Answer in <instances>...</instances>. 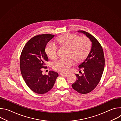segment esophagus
I'll list each match as a JSON object with an SVG mask.
<instances>
[{
	"instance_id": "1",
	"label": "esophagus",
	"mask_w": 121,
	"mask_h": 121,
	"mask_svg": "<svg viewBox=\"0 0 121 121\" xmlns=\"http://www.w3.org/2000/svg\"><path fill=\"white\" fill-rule=\"evenodd\" d=\"M60 75L61 76H63L64 77H67L68 75L67 74H65V73H61Z\"/></svg>"
}]
</instances>
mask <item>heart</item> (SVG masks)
<instances>
[{"label":"heart","mask_w":121,"mask_h":121,"mask_svg":"<svg viewBox=\"0 0 121 121\" xmlns=\"http://www.w3.org/2000/svg\"><path fill=\"white\" fill-rule=\"evenodd\" d=\"M58 42L62 45L68 47L66 57L59 59L53 64L55 70L67 72L75 64V59L79 62L84 60L88 55L91 49V42L86 37H79L74 34L68 33L57 38ZM57 46L53 43H49L46 47V53L51 59L57 57Z\"/></svg>","instance_id":"heart-1"}]
</instances>
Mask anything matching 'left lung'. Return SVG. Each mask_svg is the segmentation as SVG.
I'll list each match as a JSON object with an SVG mask.
<instances>
[{
	"mask_svg": "<svg viewBox=\"0 0 121 121\" xmlns=\"http://www.w3.org/2000/svg\"><path fill=\"white\" fill-rule=\"evenodd\" d=\"M78 32L83 33L90 39L91 47L87 57L78 65L79 69L82 68L84 73L81 76L75 74L77 79L72 87L79 93L87 94L96 88L100 80L104 68V56L101 45L93 36L83 30Z\"/></svg>",
	"mask_w": 121,
	"mask_h": 121,
	"instance_id": "8db88e82",
	"label": "left lung"
}]
</instances>
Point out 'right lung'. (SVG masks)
<instances>
[{"instance_id": "right-lung-1", "label": "right lung", "mask_w": 121, "mask_h": 121, "mask_svg": "<svg viewBox=\"0 0 121 121\" xmlns=\"http://www.w3.org/2000/svg\"><path fill=\"white\" fill-rule=\"evenodd\" d=\"M55 36L52 34L38 35L30 39L24 46L20 58L22 75L28 87L37 94H44L53 88L58 74L50 71L43 75L41 69L48 58L45 53L47 43ZM46 67V66H45Z\"/></svg>"}]
</instances>
